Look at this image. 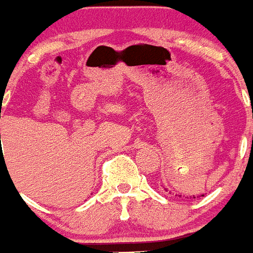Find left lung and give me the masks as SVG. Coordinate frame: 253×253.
<instances>
[{
	"instance_id": "obj_1",
	"label": "left lung",
	"mask_w": 253,
	"mask_h": 253,
	"mask_svg": "<svg viewBox=\"0 0 253 253\" xmlns=\"http://www.w3.org/2000/svg\"><path fill=\"white\" fill-rule=\"evenodd\" d=\"M164 190H165V192H169V194H171V192H170V190H168V188H165V186H164ZM179 197H181V195H179ZM186 198H195V195H190V197H186Z\"/></svg>"
}]
</instances>
